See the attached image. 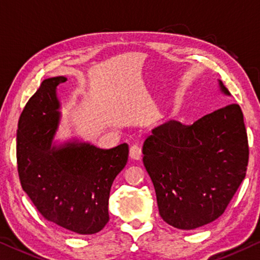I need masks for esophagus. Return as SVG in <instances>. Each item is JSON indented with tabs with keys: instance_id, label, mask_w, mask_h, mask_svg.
I'll use <instances>...</instances> for the list:
<instances>
[{
	"instance_id": "esophagus-1",
	"label": "esophagus",
	"mask_w": 260,
	"mask_h": 260,
	"mask_svg": "<svg viewBox=\"0 0 260 260\" xmlns=\"http://www.w3.org/2000/svg\"><path fill=\"white\" fill-rule=\"evenodd\" d=\"M129 157L135 160L141 159V148H140L138 145L132 146L129 148Z\"/></svg>"
}]
</instances>
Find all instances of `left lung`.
<instances>
[{
	"label": "left lung",
	"instance_id": "obj_1",
	"mask_svg": "<svg viewBox=\"0 0 260 260\" xmlns=\"http://www.w3.org/2000/svg\"><path fill=\"white\" fill-rule=\"evenodd\" d=\"M142 152L160 217L182 230L211 223L245 178L249 145L240 105H225L188 126L163 123L151 131Z\"/></svg>",
	"mask_w": 260,
	"mask_h": 260
}]
</instances>
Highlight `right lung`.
Segmentation results:
<instances>
[{
  "instance_id": "obj_1",
  "label": "right lung",
  "mask_w": 260,
  "mask_h": 260,
  "mask_svg": "<svg viewBox=\"0 0 260 260\" xmlns=\"http://www.w3.org/2000/svg\"><path fill=\"white\" fill-rule=\"evenodd\" d=\"M64 76L43 81L18 121L17 168L22 187L47 221L80 235L109 222L110 189L128 159V145L101 149L86 142L52 146L59 125L56 86Z\"/></svg>"
}]
</instances>
